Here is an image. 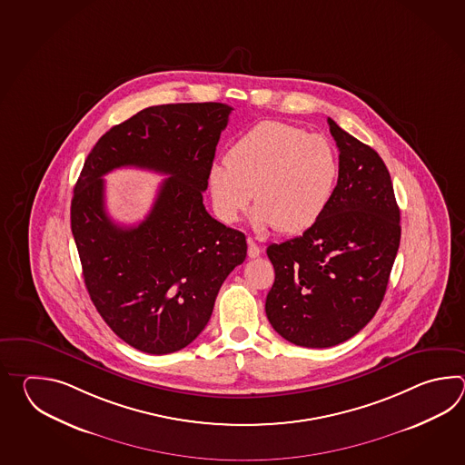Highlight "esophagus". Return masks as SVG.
Listing matches in <instances>:
<instances>
[{
    "mask_svg": "<svg viewBox=\"0 0 465 465\" xmlns=\"http://www.w3.org/2000/svg\"><path fill=\"white\" fill-rule=\"evenodd\" d=\"M261 254V247L257 246L256 242L254 241H247V256L251 257H257Z\"/></svg>",
    "mask_w": 465,
    "mask_h": 465,
    "instance_id": "1",
    "label": "esophagus"
}]
</instances>
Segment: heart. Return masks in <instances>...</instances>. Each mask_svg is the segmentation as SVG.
Listing matches in <instances>:
<instances>
[{"label": "heart", "instance_id": "1", "mask_svg": "<svg viewBox=\"0 0 465 465\" xmlns=\"http://www.w3.org/2000/svg\"><path fill=\"white\" fill-rule=\"evenodd\" d=\"M337 179L339 159L326 138L262 121L232 143L226 163L209 168L208 186L223 223H236L256 193L254 226L296 234L322 218Z\"/></svg>", "mask_w": 465, "mask_h": 465}]
</instances>
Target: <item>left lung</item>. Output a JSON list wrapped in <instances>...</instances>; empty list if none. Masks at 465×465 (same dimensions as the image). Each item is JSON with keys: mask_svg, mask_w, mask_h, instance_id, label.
Listing matches in <instances>:
<instances>
[{"mask_svg": "<svg viewBox=\"0 0 465 465\" xmlns=\"http://www.w3.org/2000/svg\"><path fill=\"white\" fill-rule=\"evenodd\" d=\"M339 148L336 194L302 236L267 247L274 284L266 314L279 336L332 347L374 317L401 242V211L384 161L327 119Z\"/></svg>", "mask_w": 465, "mask_h": 465, "instance_id": "obj_1", "label": "left lung"}]
</instances>
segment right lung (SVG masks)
Returning <instances> with one entry per match:
<instances>
[{"instance_id":"right-lung-1","label":"right lung","mask_w":465,"mask_h":465,"mask_svg":"<svg viewBox=\"0 0 465 465\" xmlns=\"http://www.w3.org/2000/svg\"><path fill=\"white\" fill-rule=\"evenodd\" d=\"M232 108L178 103L139 111L91 149L71 201V231L93 304L138 351L171 354L206 327L219 289L246 259V236L211 218L203 193ZM134 165L170 176L138 227L113 223L102 176Z\"/></svg>"}]
</instances>
